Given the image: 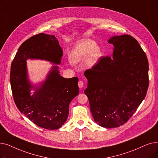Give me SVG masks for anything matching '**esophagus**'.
I'll use <instances>...</instances> for the list:
<instances>
[{
    "label": "esophagus",
    "mask_w": 158,
    "mask_h": 158,
    "mask_svg": "<svg viewBox=\"0 0 158 158\" xmlns=\"http://www.w3.org/2000/svg\"><path fill=\"white\" fill-rule=\"evenodd\" d=\"M78 86H79V88H83L84 86V83L83 81H79L78 83Z\"/></svg>",
    "instance_id": "1"
}]
</instances>
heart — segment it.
Instances as JSON below:
<instances>
[{
  "mask_svg": "<svg viewBox=\"0 0 158 158\" xmlns=\"http://www.w3.org/2000/svg\"><path fill=\"white\" fill-rule=\"evenodd\" d=\"M101 49L92 40H84L75 45L70 54V60L78 63L86 58L85 64L86 67H92L98 62L101 56Z\"/></svg>",
  "mask_w": 158,
  "mask_h": 158,
  "instance_id": "heart-1",
  "label": "heart"
}]
</instances>
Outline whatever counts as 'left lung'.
<instances>
[{
    "label": "left lung",
    "mask_w": 158,
    "mask_h": 158,
    "mask_svg": "<svg viewBox=\"0 0 158 158\" xmlns=\"http://www.w3.org/2000/svg\"><path fill=\"white\" fill-rule=\"evenodd\" d=\"M112 57H103L85 72L89 100L95 123L110 128L123 125L145 99L148 87V63L137 40L129 35H114Z\"/></svg>",
    "instance_id": "left-lung-1"
}]
</instances>
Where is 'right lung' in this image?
Wrapping results in <instances>:
<instances>
[{"mask_svg": "<svg viewBox=\"0 0 158 158\" xmlns=\"http://www.w3.org/2000/svg\"><path fill=\"white\" fill-rule=\"evenodd\" d=\"M62 56L55 35L40 33L20 45L11 66L10 83L17 107L36 125L48 130L64 125L69 105L79 94L78 78H64L59 73ZM28 59L44 60L57 65L52 66L45 80L34 85L29 80Z\"/></svg>", "mask_w": 158, "mask_h": 158, "instance_id": "obj_1", "label": "right lung"}]
</instances>
